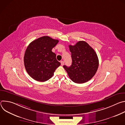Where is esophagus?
I'll list each match as a JSON object with an SVG mask.
<instances>
[{"instance_id":"obj_1","label":"esophagus","mask_w":125,"mask_h":125,"mask_svg":"<svg viewBox=\"0 0 125 125\" xmlns=\"http://www.w3.org/2000/svg\"><path fill=\"white\" fill-rule=\"evenodd\" d=\"M64 62L63 61H61V65L62 66H63V65H64Z\"/></svg>"}]
</instances>
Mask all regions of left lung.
Masks as SVG:
<instances>
[{
	"instance_id": "left-lung-1",
	"label": "left lung",
	"mask_w": 125,
	"mask_h": 125,
	"mask_svg": "<svg viewBox=\"0 0 125 125\" xmlns=\"http://www.w3.org/2000/svg\"><path fill=\"white\" fill-rule=\"evenodd\" d=\"M72 59L70 67L64 65L70 79L75 83H83L90 81L98 69L99 61L94 50L84 41L69 46Z\"/></svg>"
}]
</instances>
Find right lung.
<instances>
[{
	"instance_id": "1",
	"label": "right lung",
	"mask_w": 125,
	"mask_h": 125,
	"mask_svg": "<svg viewBox=\"0 0 125 125\" xmlns=\"http://www.w3.org/2000/svg\"><path fill=\"white\" fill-rule=\"evenodd\" d=\"M48 36H43L31 42L24 57V65L28 74L34 80L45 82L50 79L61 63L52 49L58 43Z\"/></svg>"
}]
</instances>
